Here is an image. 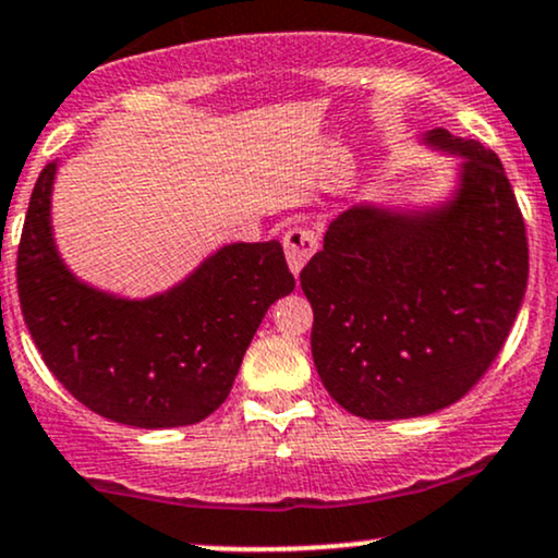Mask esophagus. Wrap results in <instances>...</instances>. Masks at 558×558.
<instances>
[{
    "label": "esophagus",
    "instance_id": "34e87169",
    "mask_svg": "<svg viewBox=\"0 0 558 558\" xmlns=\"http://www.w3.org/2000/svg\"><path fill=\"white\" fill-rule=\"evenodd\" d=\"M286 259L293 275L301 272V267L310 262L312 254L319 248V235L312 228H291L283 239Z\"/></svg>",
    "mask_w": 558,
    "mask_h": 558
}]
</instances>
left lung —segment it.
Here are the masks:
<instances>
[{"label": "left lung", "instance_id": "8db88e82", "mask_svg": "<svg viewBox=\"0 0 558 558\" xmlns=\"http://www.w3.org/2000/svg\"><path fill=\"white\" fill-rule=\"evenodd\" d=\"M462 155V185L427 213L351 207L301 270L323 386L364 420L425 417L488 373L527 288V233L501 159L472 138L427 133Z\"/></svg>", "mask_w": 558, "mask_h": 558}]
</instances>
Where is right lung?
Here are the masks:
<instances>
[{
  "instance_id": "obj_1",
  "label": "right lung",
  "mask_w": 558,
  "mask_h": 558,
  "mask_svg": "<svg viewBox=\"0 0 558 558\" xmlns=\"http://www.w3.org/2000/svg\"><path fill=\"white\" fill-rule=\"evenodd\" d=\"M41 170L17 246V296L49 373L120 425L183 427L228 399L262 317L293 291L278 241L230 243L168 293L128 301L73 278L54 248Z\"/></svg>"
}]
</instances>
